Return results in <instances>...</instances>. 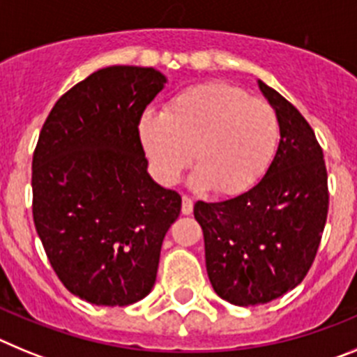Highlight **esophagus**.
<instances>
[{
  "label": "esophagus",
  "instance_id": "esophagus-1",
  "mask_svg": "<svg viewBox=\"0 0 357 357\" xmlns=\"http://www.w3.org/2000/svg\"><path fill=\"white\" fill-rule=\"evenodd\" d=\"M193 213V200L189 197H182V214H191Z\"/></svg>",
  "mask_w": 357,
  "mask_h": 357
}]
</instances>
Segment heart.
I'll return each mask as SVG.
<instances>
[{"mask_svg": "<svg viewBox=\"0 0 357 357\" xmlns=\"http://www.w3.org/2000/svg\"><path fill=\"white\" fill-rule=\"evenodd\" d=\"M141 144L157 181L172 185L191 164L197 188L238 197L259 181L279 143V119L263 98L227 82H204L169 98L164 112L144 110Z\"/></svg>", "mask_w": 357, "mask_h": 357, "instance_id": "1", "label": "heart"}]
</instances>
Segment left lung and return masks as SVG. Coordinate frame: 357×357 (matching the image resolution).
<instances>
[{"label":"left lung","mask_w":357,"mask_h":357,"mask_svg":"<svg viewBox=\"0 0 357 357\" xmlns=\"http://www.w3.org/2000/svg\"><path fill=\"white\" fill-rule=\"evenodd\" d=\"M275 109L280 143L266 175L225 202H197L206 266L218 296L234 305L272 302L304 280L329 209L324 151L304 116L259 80Z\"/></svg>","instance_id":"8db88e82"}]
</instances>
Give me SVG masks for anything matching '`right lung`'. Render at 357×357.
<instances>
[{
  "instance_id": "add662e5",
  "label": "right lung",
  "mask_w": 357,
  "mask_h": 357,
  "mask_svg": "<svg viewBox=\"0 0 357 357\" xmlns=\"http://www.w3.org/2000/svg\"><path fill=\"white\" fill-rule=\"evenodd\" d=\"M153 68L98 69L62 94L31 160V213L62 284L96 305H128L155 284L182 198L148 175L137 123L162 91Z\"/></svg>"
}]
</instances>
